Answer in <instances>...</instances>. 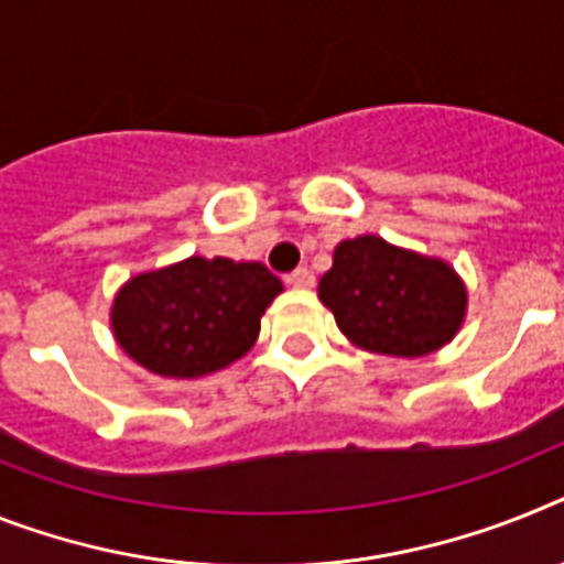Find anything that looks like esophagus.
Returning a JSON list of instances; mask_svg holds the SVG:
<instances>
[{"label": "esophagus", "mask_w": 564, "mask_h": 564, "mask_svg": "<svg viewBox=\"0 0 564 564\" xmlns=\"http://www.w3.org/2000/svg\"><path fill=\"white\" fill-rule=\"evenodd\" d=\"M286 283H290V286H295V290H310L312 283H315V274H312V269L297 267L295 272L286 274Z\"/></svg>", "instance_id": "1"}]
</instances>
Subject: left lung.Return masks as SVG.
<instances>
[{"label":"left lung","instance_id":"obj_1","mask_svg":"<svg viewBox=\"0 0 564 564\" xmlns=\"http://www.w3.org/2000/svg\"><path fill=\"white\" fill-rule=\"evenodd\" d=\"M318 297L349 340L399 358L444 347L467 306L465 283L444 260L406 252L376 235L338 243Z\"/></svg>","mask_w":564,"mask_h":564}]
</instances>
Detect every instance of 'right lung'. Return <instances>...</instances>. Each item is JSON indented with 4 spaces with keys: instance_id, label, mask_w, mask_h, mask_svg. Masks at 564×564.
<instances>
[{
    "instance_id": "1",
    "label": "right lung",
    "mask_w": 564,
    "mask_h": 564,
    "mask_svg": "<svg viewBox=\"0 0 564 564\" xmlns=\"http://www.w3.org/2000/svg\"><path fill=\"white\" fill-rule=\"evenodd\" d=\"M263 263L188 258L131 278L111 310L120 347L165 378H200L249 352L281 292Z\"/></svg>"
}]
</instances>
